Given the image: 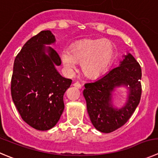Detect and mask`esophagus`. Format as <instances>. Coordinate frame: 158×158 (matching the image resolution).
<instances>
[{"label":"esophagus","instance_id":"1","mask_svg":"<svg viewBox=\"0 0 158 158\" xmlns=\"http://www.w3.org/2000/svg\"><path fill=\"white\" fill-rule=\"evenodd\" d=\"M73 86H74L75 87L78 88V89H81V88H82V86H81V84L79 83V82H74V83H73Z\"/></svg>","mask_w":158,"mask_h":158}]
</instances>
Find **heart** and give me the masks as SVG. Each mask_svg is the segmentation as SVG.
Here are the masks:
<instances>
[{
    "label": "heart",
    "instance_id": "obj_1",
    "mask_svg": "<svg viewBox=\"0 0 158 158\" xmlns=\"http://www.w3.org/2000/svg\"><path fill=\"white\" fill-rule=\"evenodd\" d=\"M114 47L104 39H86L76 43L70 51H64L61 60L67 70L76 69V62L81 63L82 72L88 78H97L104 73L111 64Z\"/></svg>",
    "mask_w": 158,
    "mask_h": 158
}]
</instances>
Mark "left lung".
Masks as SVG:
<instances>
[{
    "instance_id": "left-lung-1",
    "label": "left lung",
    "mask_w": 158,
    "mask_h": 158,
    "mask_svg": "<svg viewBox=\"0 0 158 158\" xmlns=\"http://www.w3.org/2000/svg\"><path fill=\"white\" fill-rule=\"evenodd\" d=\"M141 77L140 65L127 52L122 55L118 67L94 82L85 84L83 96L88 114L96 129L109 133L127 122L140 101ZM122 87L127 89V100L118 107L114 103V97L117 89Z\"/></svg>"
}]
</instances>
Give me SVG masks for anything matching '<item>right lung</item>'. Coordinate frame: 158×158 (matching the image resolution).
<instances>
[{
    "mask_svg": "<svg viewBox=\"0 0 158 158\" xmlns=\"http://www.w3.org/2000/svg\"><path fill=\"white\" fill-rule=\"evenodd\" d=\"M55 42L51 31H41L25 44L13 67V102L24 122L40 131L57 123L64 108L63 97L72 83L56 69L61 61L51 47Z\"/></svg>",
    "mask_w": 158,
    "mask_h": 158,
    "instance_id": "right-lung-1",
    "label": "right lung"
}]
</instances>
